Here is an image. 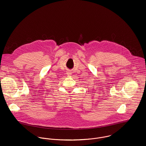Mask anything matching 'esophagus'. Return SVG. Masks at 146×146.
<instances>
[{"label":"esophagus","mask_w":146,"mask_h":146,"mask_svg":"<svg viewBox=\"0 0 146 146\" xmlns=\"http://www.w3.org/2000/svg\"><path fill=\"white\" fill-rule=\"evenodd\" d=\"M67 75H68V76H70V75H71V72H67Z\"/></svg>","instance_id":"34e87169"}]
</instances>
